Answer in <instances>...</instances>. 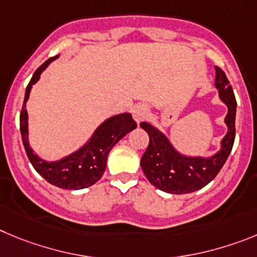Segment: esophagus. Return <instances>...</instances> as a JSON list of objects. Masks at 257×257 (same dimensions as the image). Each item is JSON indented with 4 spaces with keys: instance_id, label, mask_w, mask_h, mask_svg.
<instances>
[{
    "instance_id": "1",
    "label": "esophagus",
    "mask_w": 257,
    "mask_h": 257,
    "mask_svg": "<svg viewBox=\"0 0 257 257\" xmlns=\"http://www.w3.org/2000/svg\"><path fill=\"white\" fill-rule=\"evenodd\" d=\"M147 115H149V107L143 105V103L142 105H137L133 108V117L138 124L143 121L147 117Z\"/></svg>"
}]
</instances>
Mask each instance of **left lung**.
<instances>
[{
    "mask_svg": "<svg viewBox=\"0 0 257 257\" xmlns=\"http://www.w3.org/2000/svg\"><path fill=\"white\" fill-rule=\"evenodd\" d=\"M215 87L219 89L221 101L228 106L225 124L228 133L221 141V149L212 157H187L173 149L168 138L149 123H141V128L150 137L147 150L141 159V168L150 183L156 188L173 195L191 193L201 189L214 179L225 164L232 151L235 138V101L234 93L220 68L215 66Z\"/></svg>",
    "mask_w": 257,
    "mask_h": 257,
    "instance_id": "left-lung-1",
    "label": "left lung"
}]
</instances>
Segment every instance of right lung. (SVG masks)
I'll return each instance as SVG.
<instances>
[{
	"mask_svg": "<svg viewBox=\"0 0 257 257\" xmlns=\"http://www.w3.org/2000/svg\"><path fill=\"white\" fill-rule=\"evenodd\" d=\"M59 55L55 57H50L42 65L34 71L31 82L25 89L24 103H23L22 112H20V132H22L23 145L25 152L36 169L38 174L42 175L48 183L54 184L62 189H82L92 186L100 180L106 169L107 156L110 150L119 142L121 138L137 128V123L134 121L131 114H120L110 117L103 121L87 145L77 152L64 157L59 161H47L39 159L33 150L31 149L28 142V114L25 103L29 98L32 85L39 79V75L48 66L51 61L57 59Z\"/></svg>",
	"mask_w": 257,
	"mask_h": 257,
	"instance_id": "add662e5",
	"label": "right lung"
}]
</instances>
